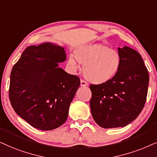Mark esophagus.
<instances>
[{
	"label": "esophagus",
	"instance_id": "1",
	"mask_svg": "<svg viewBox=\"0 0 157 157\" xmlns=\"http://www.w3.org/2000/svg\"><path fill=\"white\" fill-rule=\"evenodd\" d=\"M80 85L82 87H85V86H87V83L85 82V80H80Z\"/></svg>",
	"mask_w": 157,
	"mask_h": 157
}]
</instances>
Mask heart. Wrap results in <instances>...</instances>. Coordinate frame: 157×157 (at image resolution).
Instances as JSON below:
<instances>
[{"instance_id":"heart-1","label":"heart","mask_w":157,"mask_h":157,"mask_svg":"<svg viewBox=\"0 0 157 157\" xmlns=\"http://www.w3.org/2000/svg\"><path fill=\"white\" fill-rule=\"evenodd\" d=\"M74 56L67 59V64L73 71L83 66V75L89 82L95 85L109 82L118 73L121 57L118 51L102 44L80 46L74 51Z\"/></svg>"}]
</instances>
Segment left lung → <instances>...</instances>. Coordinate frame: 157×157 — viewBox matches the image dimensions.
Wrapping results in <instances>:
<instances>
[{
    "instance_id": "left-lung-1",
    "label": "left lung",
    "mask_w": 157,
    "mask_h": 157,
    "mask_svg": "<svg viewBox=\"0 0 157 157\" xmlns=\"http://www.w3.org/2000/svg\"><path fill=\"white\" fill-rule=\"evenodd\" d=\"M118 50L121 64L116 76L104 84L90 85L92 116L104 128L131 124L141 112L147 100L149 76L141 56L126 46Z\"/></svg>"
}]
</instances>
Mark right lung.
I'll return each instance as SVG.
<instances>
[{
	"label": "right lung",
	"mask_w": 157,
	"mask_h": 157,
	"mask_svg": "<svg viewBox=\"0 0 157 157\" xmlns=\"http://www.w3.org/2000/svg\"><path fill=\"white\" fill-rule=\"evenodd\" d=\"M67 59L63 47L51 42L30 46L14 64L9 99L15 112L42 131L62 126L80 85L78 77L59 67Z\"/></svg>",
	"instance_id": "right-lung-1"
}]
</instances>
